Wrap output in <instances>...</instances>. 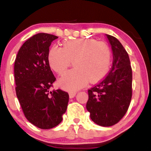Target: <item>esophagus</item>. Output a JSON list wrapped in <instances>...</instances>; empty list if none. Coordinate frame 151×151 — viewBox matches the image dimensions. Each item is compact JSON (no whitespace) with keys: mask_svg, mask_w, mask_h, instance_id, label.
Wrapping results in <instances>:
<instances>
[{"mask_svg":"<svg viewBox=\"0 0 151 151\" xmlns=\"http://www.w3.org/2000/svg\"><path fill=\"white\" fill-rule=\"evenodd\" d=\"M68 94H69V98L72 99V98H74V96H75L76 94H77V93H76V92H70Z\"/></svg>","mask_w":151,"mask_h":151,"instance_id":"1","label":"esophagus"}]
</instances>
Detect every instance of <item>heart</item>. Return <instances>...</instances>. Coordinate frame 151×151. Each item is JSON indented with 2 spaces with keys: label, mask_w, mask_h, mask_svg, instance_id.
I'll use <instances>...</instances> for the list:
<instances>
[{
  "label": "heart",
  "mask_w": 151,
  "mask_h": 151,
  "mask_svg": "<svg viewBox=\"0 0 151 151\" xmlns=\"http://www.w3.org/2000/svg\"><path fill=\"white\" fill-rule=\"evenodd\" d=\"M71 60H74L76 68L65 73L58 83L66 91H76L88 80L93 83L106 75L110 67V50L104 43L80 39L65 42L63 48L53 46L49 52V64L58 74L65 72Z\"/></svg>",
  "instance_id": "b5f03b06"
}]
</instances>
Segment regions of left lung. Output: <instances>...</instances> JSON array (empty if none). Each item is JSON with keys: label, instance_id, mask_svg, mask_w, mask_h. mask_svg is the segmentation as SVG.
<instances>
[{"label": "left lung", "instance_id": "obj_1", "mask_svg": "<svg viewBox=\"0 0 151 151\" xmlns=\"http://www.w3.org/2000/svg\"><path fill=\"white\" fill-rule=\"evenodd\" d=\"M112 51L109 74L88 90L87 110L91 120L101 126H111L126 113L132 96V71L129 55L121 42L106 34Z\"/></svg>", "mask_w": 151, "mask_h": 151}]
</instances>
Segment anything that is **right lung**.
Returning a JSON list of instances; mask_svg holds the SVG:
<instances>
[{
	"label": "right lung",
	"mask_w": 151,
	"mask_h": 151,
	"mask_svg": "<svg viewBox=\"0 0 151 151\" xmlns=\"http://www.w3.org/2000/svg\"><path fill=\"white\" fill-rule=\"evenodd\" d=\"M58 36L40 33L28 39L18 51L14 62L16 94L25 118L42 129L58 126L63 120L68 94L58 89L50 91L55 77L48 54Z\"/></svg>",
	"instance_id": "right-lung-1"
}]
</instances>
